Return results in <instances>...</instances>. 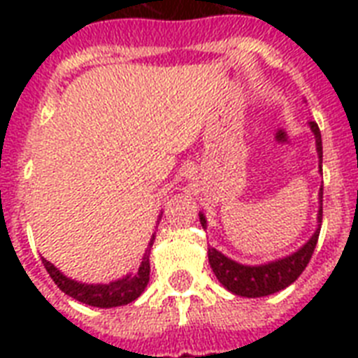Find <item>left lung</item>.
Masks as SVG:
<instances>
[{
	"instance_id": "1",
	"label": "left lung",
	"mask_w": 358,
	"mask_h": 358,
	"mask_svg": "<svg viewBox=\"0 0 358 358\" xmlns=\"http://www.w3.org/2000/svg\"><path fill=\"white\" fill-rule=\"evenodd\" d=\"M314 139H316V152H317V167H320V174H322V163H323V146H322V134L317 128L316 122H308ZM323 184V182H322ZM320 199V208H317V224L314 234L308 238L306 243H303L297 250H294L292 255L280 256L275 260L264 262V264H241L227 255H223L221 250L208 247V260H210V267L215 273V277L223 288H227L230 294L239 295V297H266V295L277 294L280 289L288 288L289 284H294L297 280L301 273L305 271L306 264L310 262L312 252L316 249L317 236H320V229H322V213H323V185L320 187L317 193ZM199 219H201L202 229H206L208 221L206 215L199 212Z\"/></svg>"
}]
</instances>
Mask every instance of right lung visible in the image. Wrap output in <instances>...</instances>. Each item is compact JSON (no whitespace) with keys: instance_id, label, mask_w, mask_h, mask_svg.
<instances>
[{"instance_id":"add662e5","label":"right lung","mask_w":358,"mask_h":358,"mask_svg":"<svg viewBox=\"0 0 358 358\" xmlns=\"http://www.w3.org/2000/svg\"><path fill=\"white\" fill-rule=\"evenodd\" d=\"M163 212L157 215V223L162 221ZM156 239V232L152 234L150 241L146 245L145 255L141 260V266L137 271L126 273L124 277L111 280V282H98L89 284L76 280V278L66 277L59 267H55L52 262H48L46 258H42V264L46 267V271L50 273V277L53 278V282L57 284L61 292H64L70 297H74L80 303H85L89 306H98V308H113V306H124L135 301L143 292H145L146 284L150 280V250Z\"/></svg>"}]
</instances>
